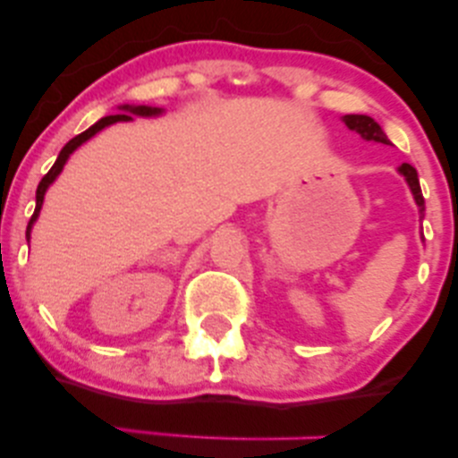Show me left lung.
Returning a JSON list of instances; mask_svg holds the SVG:
<instances>
[{
	"label": "left lung",
	"instance_id": "1",
	"mask_svg": "<svg viewBox=\"0 0 458 458\" xmlns=\"http://www.w3.org/2000/svg\"><path fill=\"white\" fill-rule=\"evenodd\" d=\"M343 120H344L346 127H349L351 131H357V133H360L364 140H368V141H379V144H390L387 135L383 133V129L375 123V120L370 118V115L349 114V115H344ZM398 172H401V174L404 176V181H407L409 189H411V193H413V198H415V204H418L420 213H424V196H422V189H420L418 172H415V167L409 165V163H403V165L398 167Z\"/></svg>",
	"mask_w": 458,
	"mask_h": 458
}]
</instances>
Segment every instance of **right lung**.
I'll return each mask as SVG.
<instances>
[{"instance_id": "obj_1", "label": "right lung", "mask_w": 458, "mask_h": 458, "mask_svg": "<svg viewBox=\"0 0 458 458\" xmlns=\"http://www.w3.org/2000/svg\"><path fill=\"white\" fill-rule=\"evenodd\" d=\"M120 112H127V114L105 115V118L98 120L97 124H92L90 129L83 131V133H79L77 138H72V140L68 141V144L64 146V148L60 150V155H57L54 167H51V170L47 172V174L43 176V181L38 182V189H36V208H34V215H31L30 224H28V230H25V236H28V239H30V233H31V225H34L36 219H38L40 208H43V199H45L47 189H49L51 182H54L55 178H57V174H60L62 167H64V163L68 161V157H71L72 152H75V150L79 148V146L83 144V141H88V140L92 138V135H97L98 131H103L105 127H109V124H114V123H127V120H133V118H131V114H135V115H157V114H161V109H159V107H148V105H138V107H133V105H120Z\"/></svg>"}]
</instances>
